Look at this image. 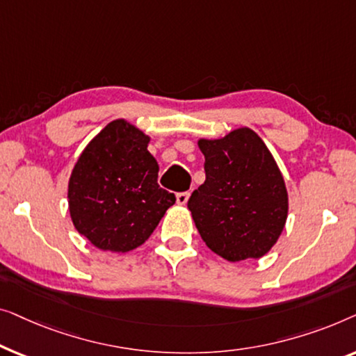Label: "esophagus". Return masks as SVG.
Returning a JSON list of instances; mask_svg holds the SVG:
<instances>
[{
  "label": "esophagus",
  "mask_w": 356,
  "mask_h": 356,
  "mask_svg": "<svg viewBox=\"0 0 356 356\" xmlns=\"http://www.w3.org/2000/svg\"><path fill=\"white\" fill-rule=\"evenodd\" d=\"M188 197H190L188 192L177 193V204H185V203H187L188 202Z\"/></svg>",
  "instance_id": "esophagus-1"
}]
</instances>
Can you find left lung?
<instances>
[{"label":"left lung","instance_id":"left-lung-1","mask_svg":"<svg viewBox=\"0 0 356 356\" xmlns=\"http://www.w3.org/2000/svg\"><path fill=\"white\" fill-rule=\"evenodd\" d=\"M207 180L192 193L203 242L227 261L261 258L277 242L289 209L287 188L273 154L252 129L198 142Z\"/></svg>","mask_w":356,"mask_h":356}]
</instances>
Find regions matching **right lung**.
Masks as SVG:
<instances>
[{
	"label": "right lung",
	"instance_id": "right-lung-1",
	"mask_svg": "<svg viewBox=\"0 0 356 356\" xmlns=\"http://www.w3.org/2000/svg\"><path fill=\"white\" fill-rule=\"evenodd\" d=\"M149 137L132 124L109 122L77 159L69 179V211L95 247L126 253L140 247L176 203L158 185Z\"/></svg>",
	"mask_w": 356,
	"mask_h": 356
}]
</instances>
